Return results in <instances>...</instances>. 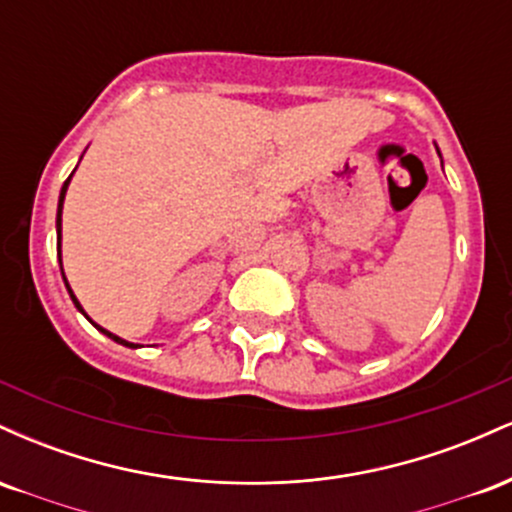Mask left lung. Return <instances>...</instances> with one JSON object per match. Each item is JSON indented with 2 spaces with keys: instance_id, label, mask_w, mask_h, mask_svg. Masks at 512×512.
<instances>
[{
  "instance_id": "1",
  "label": "left lung",
  "mask_w": 512,
  "mask_h": 512,
  "mask_svg": "<svg viewBox=\"0 0 512 512\" xmlns=\"http://www.w3.org/2000/svg\"><path fill=\"white\" fill-rule=\"evenodd\" d=\"M438 154H440V151H438Z\"/></svg>"
}]
</instances>
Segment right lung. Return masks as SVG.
<instances>
[{"label":"right lung","mask_w":512,"mask_h":512,"mask_svg":"<svg viewBox=\"0 0 512 512\" xmlns=\"http://www.w3.org/2000/svg\"><path fill=\"white\" fill-rule=\"evenodd\" d=\"M74 175V173H72ZM72 175H69L67 180H64V185H62V190H60V202H57V260H60V269H62V279H64V286H67V291H69V298H72L74 301V305H76V310H79L81 315L86 317L88 322H91L93 327H96L98 332H103L105 337H110L113 339V342H117V344H122V346H129V349H137L139 344H132V342H127V339H122V337H117V334H113V332H108V330H103L101 325H96V322L91 320V317L86 315V310L81 308V303H79V298L74 296V291H72V286H69V281H67V276H64V267H62V207H64V195H67V187H69V182H72Z\"/></svg>","instance_id":"1"}]
</instances>
